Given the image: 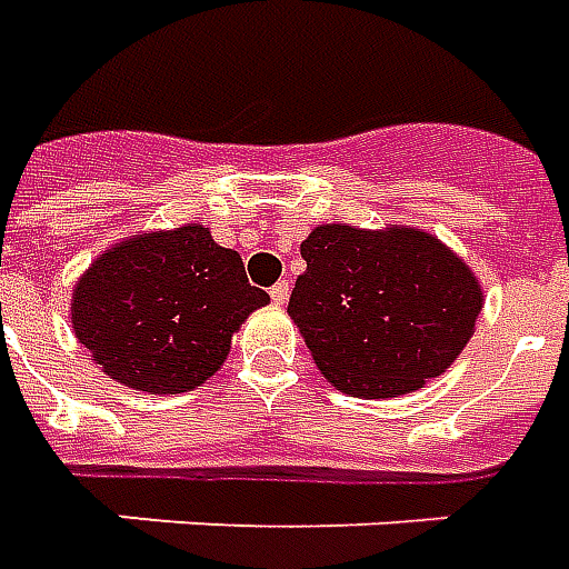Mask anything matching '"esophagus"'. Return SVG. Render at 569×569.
<instances>
[{
	"label": "esophagus",
	"instance_id": "1",
	"mask_svg": "<svg viewBox=\"0 0 569 569\" xmlns=\"http://www.w3.org/2000/svg\"><path fill=\"white\" fill-rule=\"evenodd\" d=\"M269 297H272V303L284 306L288 303V297H291V284L288 281H276L272 288H269Z\"/></svg>",
	"mask_w": 569,
	"mask_h": 569
}]
</instances>
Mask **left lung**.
Here are the masks:
<instances>
[{"label": "left lung", "mask_w": 569, "mask_h": 569, "mask_svg": "<svg viewBox=\"0 0 569 569\" xmlns=\"http://www.w3.org/2000/svg\"><path fill=\"white\" fill-rule=\"evenodd\" d=\"M293 325L318 370L356 398H398L441 377L475 333L481 284L447 244L407 227L325 223L300 244Z\"/></svg>", "instance_id": "8db88e82"}]
</instances>
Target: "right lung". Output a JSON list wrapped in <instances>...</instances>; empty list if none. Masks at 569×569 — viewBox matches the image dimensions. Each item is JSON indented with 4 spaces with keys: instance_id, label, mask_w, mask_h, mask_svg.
Instances as JSON below:
<instances>
[{
    "instance_id": "add662e5",
    "label": "right lung",
    "mask_w": 569,
    "mask_h": 569,
    "mask_svg": "<svg viewBox=\"0 0 569 569\" xmlns=\"http://www.w3.org/2000/svg\"><path fill=\"white\" fill-rule=\"evenodd\" d=\"M269 293L248 284L232 248L187 223L112 244L72 291V330L110 380L189 392L229 356L232 333Z\"/></svg>"
}]
</instances>
